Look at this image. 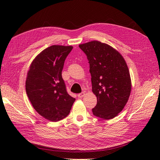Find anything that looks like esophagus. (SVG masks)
Instances as JSON below:
<instances>
[{
    "label": "esophagus",
    "mask_w": 160,
    "mask_h": 160,
    "mask_svg": "<svg viewBox=\"0 0 160 160\" xmlns=\"http://www.w3.org/2000/svg\"><path fill=\"white\" fill-rule=\"evenodd\" d=\"M85 95V92H82V93H79V94H78V98H83V97Z\"/></svg>",
    "instance_id": "esophagus-1"
}]
</instances>
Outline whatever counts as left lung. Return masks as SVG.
Segmentation results:
<instances>
[{
	"label": "left lung",
	"mask_w": 160,
	"mask_h": 160,
	"mask_svg": "<svg viewBox=\"0 0 160 160\" xmlns=\"http://www.w3.org/2000/svg\"><path fill=\"white\" fill-rule=\"evenodd\" d=\"M79 47L89 61L92 91L98 99L93 113L103 119H113L126 105L132 89L126 62L118 51L105 43L93 41Z\"/></svg>",
	"instance_id": "1"
}]
</instances>
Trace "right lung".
<instances>
[{"label": "right lung", "instance_id": "1", "mask_svg": "<svg viewBox=\"0 0 160 160\" xmlns=\"http://www.w3.org/2000/svg\"><path fill=\"white\" fill-rule=\"evenodd\" d=\"M72 49V46L48 47L35 57L28 71V98L37 113L51 122L66 118L75 101L67 93L62 78L65 59Z\"/></svg>", "mask_w": 160, "mask_h": 160}]
</instances>
